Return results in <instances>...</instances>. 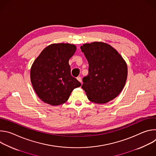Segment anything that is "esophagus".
<instances>
[{
  "mask_svg": "<svg viewBox=\"0 0 156 156\" xmlns=\"http://www.w3.org/2000/svg\"><path fill=\"white\" fill-rule=\"evenodd\" d=\"M77 80H78V81H80L81 83H82V80H81V78L80 76L77 77Z\"/></svg>",
  "mask_w": 156,
  "mask_h": 156,
  "instance_id": "obj_1",
  "label": "esophagus"
}]
</instances>
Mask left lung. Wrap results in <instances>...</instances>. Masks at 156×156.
Listing matches in <instances>:
<instances>
[{
    "mask_svg": "<svg viewBox=\"0 0 156 156\" xmlns=\"http://www.w3.org/2000/svg\"><path fill=\"white\" fill-rule=\"evenodd\" d=\"M89 63L88 75L81 86L90 101L105 104L115 98L123 89L128 74L127 65L120 54L102 42L81 46Z\"/></svg>",
    "mask_w": 156,
    "mask_h": 156,
    "instance_id": "left-lung-1",
    "label": "left lung"
}]
</instances>
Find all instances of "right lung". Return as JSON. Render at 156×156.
I'll return each instance as SVG.
<instances>
[{
    "label": "right lung",
    "mask_w": 156,
    "mask_h": 156,
    "mask_svg": "<svg viewBox=\"0 0 156 156\" xmlns=\"http://www.w3.org/2000/svg\"><path fill=\"white\" fill-rule=\"evenodd\" d=\"M76 47L68 43L52 44L34 61L30 72L31 84L45 103L58 105L66 102L72 91L81 84L71 75L69 59Z\"/></svg>",
    "instance_id": "obj_1"
}]
</instances>
